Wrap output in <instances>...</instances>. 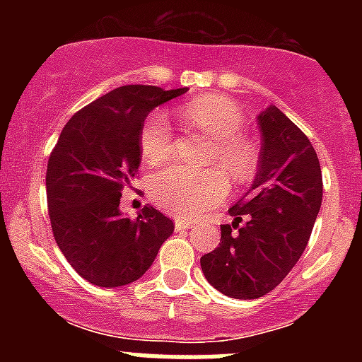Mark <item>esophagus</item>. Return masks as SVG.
<instances>
[{"mask_svg":"<svg viewBox=\"0 0 362 362\" xmlns=\"http://www.w3.org/2000/svg\"><path fill=\"white\" fill-rule=\"evenodd\" d=\"M194 226L192 221H183V219H175V228L177 230H190Z\"/></svg>","mask_w":362,"mask_h":362,"instance_id":"obj_1","label":"esophagus"}]
</instances>
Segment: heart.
<instances>
[{"label": "heart", "instance_id": "heart-1", "mask_svg": "<svg viewBox=\"0 0 362 362\" xmlns=\"http://www.w3.org/2000/svg\"><path fill=\"white\" fill-rule=\"evenodd\" d=\"M185 116L197 129L214 139L209 165L223 166L233 181L245 183L255 174L259 153L246 137L239 136L245 116L228 98L206 94L194 99L185 108ZM139 152L148 165H161L174 152V136L168 116L152 112L143 121L139 132ZM228 177L221 168L194 170L175 165L156 174L150 181V196L159 209L179 217H197L214 209L228 196Z\"/></svg>", "mask_w": 362, "mask_h": 362}]
</instances>
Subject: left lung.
Returning <instances> with one entry per match:
<instances>
[{
	"label": "left lung",
	"instance_id": "1",
	"mask_svg": "<svg viewBox=\"0 0 362 362\" xmlns=\"http://www.w3.org/2000/svg\"><path fill=\"white\" fill-rule=\"evenodd\" d=\"M263 134L259 170L228 210L221 243L201 257L204 277L233 299L267 296L288 276L308 245L322 201L321 165L305 132L277 107L257 117Z\"/></svg>",
	"mask_w": 362,
	"mask_h": 362
}]
</instances>
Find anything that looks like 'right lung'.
Returning <instances> with one entry per match:
<instances>
[{"label":"right lung","instance_id":"add662e5","mask_svg":"<svg viewBox=\"0 0 362 362\" xmlns=\"http://www.w3.org/2000/svg\"><path fill=\"white\" fill-rule=\"evenodd\" d=\"M188 88L124 85L69 119L47 165L54 239L70 267L95 286L137 281L174 232L170 217L145 206L136 219L119 212L141 163L139 132L148 112Z\"/></svg>","mask_w":362,"mask_h":362}]
</instances>
